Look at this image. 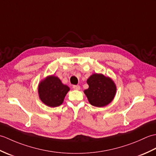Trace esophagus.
<instances>
[{"mask_svg": "<svg viewBox=\"0 0 156 156\" xmlns=\"http://www.w3.org/2000/svg\"><path fill=\"white\" fill-rule=\"evenodd\" d=\"M72 88L75 89V90H80V87L79 85H73L72 86Z\"/></svg>", "mask_w": 156, "mask_h": 156, "instance_id": "esophagus-1", "label": "esophagus"}]
</instances>
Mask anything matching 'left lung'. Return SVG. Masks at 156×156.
Listing matches in <instances>:
<instances>
[{
    "label": "left lung",
    "mask_w": 156,
    "mask_h": 156,
    "mask_svg": "<svg viewBox=\"0 0 156 156\" xmlns=\"http://www.w3.org/2000/svg\"><path fill=\"white\" fill-rule=\"evenodd\" d=\"M89 87L84 94L89 102L94 107H102L112 101L116 93V86L111 78L104 75L94 74L87 80Z\"/></svg>",
    "instance_id": "left-lung-1"
}]
</instances>
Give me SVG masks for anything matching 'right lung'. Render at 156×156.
Returning <instances> with one entry per match:
<instances>
[{
  "label": "right lung",
  "instance_id": "add662e5",
  "mask_svg": "<svg viewBox=\"0 0 156 156\" xmlns=\"http://www.w3.org/2000/svg\"><path fill=\"white\" fill-rule=\"evenodd\" d=\"M69 90L68 86L63 84L61 80L54 76H48L41 81L38 88L39 98L45 105L50 107L62 105Z\"/></svg>",
  "mask_w": 156,
  "mask_h": 156
}]
</instances>
